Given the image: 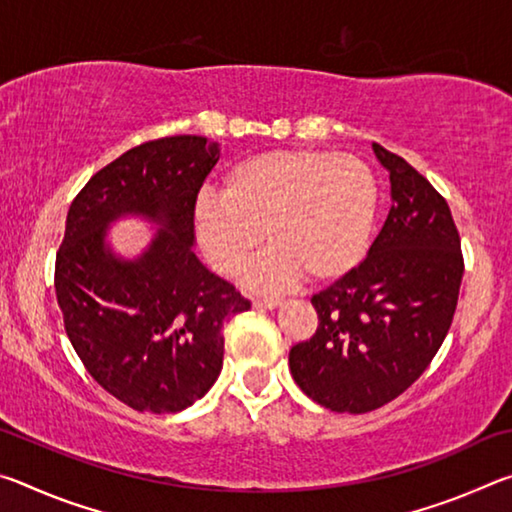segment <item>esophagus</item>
I'll list each match as a JSON object with an SVG mask.
<instances>
[{
	"label": "esophagus",
	"instance_id": "34e87169",
	"mask_svg": "<svg viewBox=\"0 0 512 512\" xmlns=\"http://www.w3.org/2000/svg\"><path fill=\"white\" fill-rule=\"evenodd\" d=\"M282 305V300H277V298H257V300H253V307H257V309H277Z\"/></svg>",
	"mask_w": 512,
	"mask_h": 512
}]
</instances>
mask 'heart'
Listing matches in <instances>:
<instances>
[{"mask_svg":"<svg viewBox=\"0 0 512 512\" xmlns=\"http://www.w3.org/2000/svg\"><path fill=\"white\" fill-rule=\"evenodd\" d=\"M377 183L368 164L348 153L284 149L250 155L225 171L221 194L201 192L194 232L216 271L239 277L266 241L250 284L280 291L307 275L336 280L368 246Z\"/></svg>","mask_w":512,"mask_h":512,"instance_id":"obj_1","label":"heart"}]
</instances>
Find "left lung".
Instances as JSON below:
<instances>
[{
  "instance_id": "obj_1",
  "label": "left lung",
  "mask_w": 512,
  "mask_h": 512,
  "mask_svg": "<svg viewBox=\"0 0 512 512\" xmlns=\"http://www.w3.org/2000/svg\"><path fill=\"white\" fill-rule=\"evenodd\" d=\"M372 151L391 180V212L366 259L311 298L316 334L289 352L300 391L336 413L375 411L427 370L463 280L445 198L400 155Z\"/></svg>"
}]
</instances>
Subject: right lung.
<instances>
[{
  "label": "right lung",
  "mask_w": 512,
  "mask_h": 512,
  "mask_svg": "<svg viewBox=\"0 0 512 512\" xmlns=\"http://www.w3.org/2000/svg\"><path fill=\"white\" fill-rule=\"evenodd\" d=\"M219 142L173 135L135 146L88 180L65 221L56 298L65 332L101 388L135 411L178 413L223 368V327L250 302L194 253L192 207ZM135 215L159 228L135 258L109 228Z\"/></svg>",
  "instance_id": "add662e5"
}]
</instances>
